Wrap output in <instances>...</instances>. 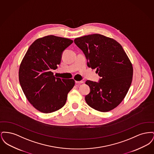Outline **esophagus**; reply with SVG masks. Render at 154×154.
Returning <instances> with one entry per match:
<instances>
[{"instance_id":"obj_1","label":"esophagus","mask_w":154,"mask_h":154,"mask_svg":"<svg viewBox=\"0 0 154 154\" xmlns=\"http://www.w3.org/2000/svg\"><path fill=\"white\" fill-rule=\"evenodd\" d=\"M84 83V82L83 81H75V84H77V85H79V84H83Z\"/></svg>"}]
</instances>
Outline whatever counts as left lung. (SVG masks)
I'll return each instance as SVG.
<instances>
[{"mask_svg": "<svg viewBox=\"0 0 154 154\" xmlns=\"http://www.w3.org/2000/svg\"><path fill=\"white\" fill-rule=\"evenodd\" d=\"M85 55L87 65L101 77L99 82L87 80L91 89L85 99L88 106L101 112L115 109L131 87L132 64L121 45L108 37L93 34L74 39Z\"/></svg>", "mask_w": 154, "mask_h": 154, "instance_id": "1", "label": "left lung"}]
</instances>
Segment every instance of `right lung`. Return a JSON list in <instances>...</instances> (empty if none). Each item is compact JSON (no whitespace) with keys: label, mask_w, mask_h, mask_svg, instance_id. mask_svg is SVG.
<instances>
[{"label":"right lung","mask_w":154,"mask_h":154,"mask_svg":"<svg viewBox=\"0 0 154 154\" xmlns=\"http://www.w3.org/2000/svg\"><path fill=\"white\" fill-rule=\"evenodd\" d=\"M72 40L49 35L39 38L30 45L19 69V81L30 103L43 113H51L66 103L73 88V79L55 77L52 70L57 69L63 51Z\"/></svg>","instance_id":"obj_1"}]
</instances>
